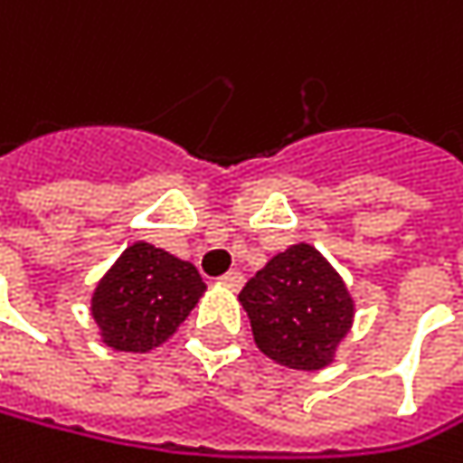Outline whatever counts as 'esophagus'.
Here are the masks:
<instances>
[{
  "mask_svg": "<svg viewBox=\"0 0 463 463\" xmlns=\"http://www.w3.org/2000/svg\"><path fill=\"white\" fill-rule=\"evenodd\" d=\"M222 285L230 288V290H241V288H244V277H241L239 271H230V274L222 277Z\"/></svg>",
  "mask_w": 463,
  "mask_h": 463,
  "instance_id": "34e87169",
  "label": "esophagus"
}]
</instances>
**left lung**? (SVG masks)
Masks as SVG:
<instances>
[{
	"instance_id": "left-lung-1",
	"label": "left lung",
	"mask_w": 463,
	"mask_h": 463,
	"mask_svg": "<svg viewBox=\"0 0 463 463\" xmlns=\"http://www.w3.org/2000/svg\"><path fill=\"white\" fill-rule=\"evenodd\" d=\"M258 350L296 372H320L355 323V301L342 274L307 241L274 255L239 296Z\"/></svg>"
}]
</instances>
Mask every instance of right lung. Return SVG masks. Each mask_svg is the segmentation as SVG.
Segmentation results:
<instances>
[{"label":"right lung","instance_id":"obj_1","mask_svg":"<svg viewBox=\"0 0 463 463\" xmlns=\"http://www.w3.org/2000/svg\"><path fill=\"white\" fill-rule=\"evenodd\" d=\"M203 293L205 282L192 263L135 241L94 285L89 312L105 347L143 355L181 328Z\"/></svg>","mask_w":463,"mask_h":463}]
</instances>
